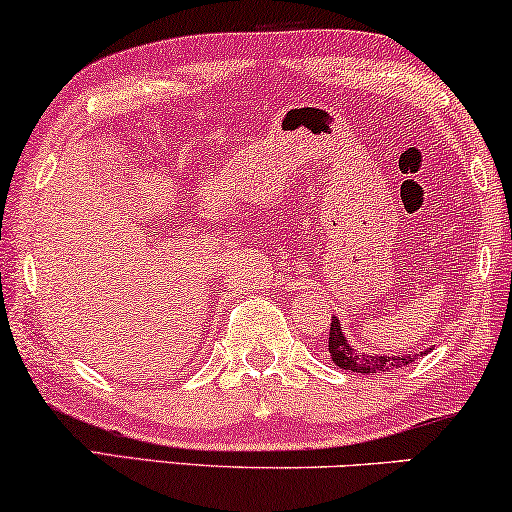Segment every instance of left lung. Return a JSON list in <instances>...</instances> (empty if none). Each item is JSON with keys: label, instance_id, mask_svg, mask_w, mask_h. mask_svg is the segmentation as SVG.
<instances>
[{"label": "left lung", "instance_id": "1", "mask_svg": "<svg viewBox=\"0 0 512 512\" xmlns=\"http://www.w3.org/2000/svg\"><path fill=\"white\" fill-rule=\"evenodd\" d=\"M328 352H331V359L335 366L345 368V371H354V373H383L390 371V368H401V366H409L411 361H416V357L420 354H428V352H420L416 357H378V354H361L354 347H349V342L342 335L340 321L333 316L331 323V333H328Z\"/></svg>", "mask_w": 512, "mask_h": 512}]
</instances>
